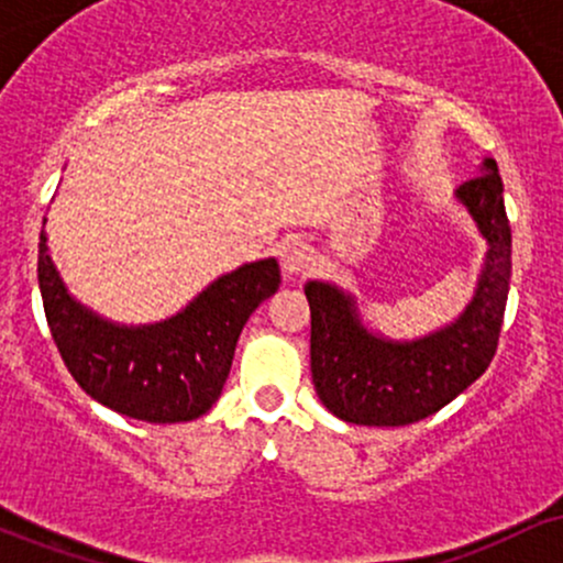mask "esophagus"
<instances>
[{"label": "esophagus", "mask_w": 563, "mask_h": 563, "mask_svg": "<svg viewBox=\"0 0 563 563\" xmlns=\"http://www.w3.org/2000/svg\"><path fill=\"white\" fill-rule=\"evenodd\" d=\"M280 262L288 275H303L309 269V264H312V249L303 241L290 238V241L280 245Z\"/></svg>", "instance_id": "1"}]
</instances>
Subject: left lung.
<instances>
[{"label":"left lung","mask_w":563,"mask_h":563,"mask_svg":"<svg viewBox=\"0 0 563 563\" xmlns=\"http://www.w3.org/2000/svg\"><path fill=\"white\" fill-rule=\"evenodd\" d=\"M457 198L487 238V264L474 301L444 331L394 344L367 333L349 296L307 283L312 312V380L335 418L360 426H407L434 416L487 371L497 352L510 286V224L493 158L457 187Z\"/></svg>","instance_id":"left-lung-1"}]
</instances>
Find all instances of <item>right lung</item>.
Instances as JSON below:
<instances>
[{"mask_svg": "<svg viewBox=\"0 0 563 563\" xmlns=\"http://www.w3.org/2000/svg\"><path fill=\"white\" fill-rule=\"evenodd\" d=\"M36 273L49 333L76 384L100 405L147 423L192 421L217 402L245 320L280 286L275 260L245 264L211 283L177 318L121 328L70 299L44 228Z\"/></svg>", "mask_w": 563, "mask_h": 563, "instance_id": "right-lung-1", "label": "right lung"}]
</instances>
